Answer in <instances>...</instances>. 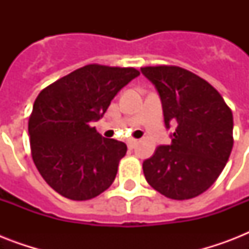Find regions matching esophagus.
Masks as SVG:
<instances>
[{
  "mask_svg": "<svg viewBox=\"0 0 249 249\" xmlns=\"http://www.w3.org/2000/svg\"><path fill=\"white\" fill-rule=\"evenodd\" d=\"M138 144V141L136 140H130L128 142V147L130 148V150H133V148H136V146Z\"/></svg>",
  "mask_w": 249,
  "mask_h": 249,
  "instance_id": "34e87169",
  "label": "esophagus"
}]
</instances>
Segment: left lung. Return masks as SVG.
Wrapping results in <instances>:
<instances>
[{
  "mask_svg": "<svg viewBox=\"0 0 249 249\" xmlns=\"http://www.w3.org/2000/svg\"><path fill=\"white\" fill-rule=\"evenodd\" d=\"M159 93L170 144L143 161L146 181L166 197L191 199L216 181L232 150V112L205 80L176 66L141 68Z\"/></svg>",
  "mask_w": 249,
  "mask_h": 249,
  "instance_id": "8db88e82",
  "label": "left lung"
}]
</instances>
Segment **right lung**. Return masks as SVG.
<instances>
[{
    "instance_id": "1",
    "label": "right lung",
    "mask_w": 249,
    "mask_h": 249,
    "mask_svg": "<svg viewBox=\"0 0 249 249\" xmlns=\"http://www.w3.org/2000/svg\"><path fill=\"white\" fill-rule=\"evenodd\" d=\"M140 76L134 68L88 64L45 88L28 133L35 165L48 185L71 200H89L112 185L126 144L91 126L116 94Z\"/></svg>"
}]
</instances>
